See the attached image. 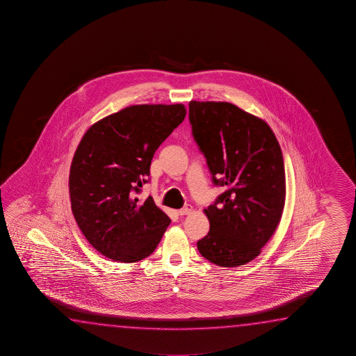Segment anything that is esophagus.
Instances as JSON below:
<instances>
[{"instance_id": "obj_1", "label": "esophagus", "mask_w": 356, "mask_h": 356, "mask_svg": "<svg viewBox=\"0 0 356 356\" xmlns=\"http://www.w3.org/2000/svg\"><path fill=\"white\" fill-rule=\"evenodd\" d=\"M193 211V208L191 207V205H186L184 208H181V209H179L178 211V213H179V216H187V214H191Z\"/></svg>"}]
</instances>
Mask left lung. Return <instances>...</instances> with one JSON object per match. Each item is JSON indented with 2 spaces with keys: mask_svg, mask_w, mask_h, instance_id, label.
<instances>
[{
  "mask_svg": "<svg viewBox=\"0 0 356 356\" xmlns=\"http://www.w3.org/2000/svg\"><path fill=\"white\" fill-rule=\"evenodd\" d=\"M189 121L216 186L204 209L211 230L199 253L224 268L255 259L280 223L285 203L283 153L266 121L228 102H189Z\"/></svg>",
  "mask_w": 356,
  "mask_h": 356,
  "instance_id": "obj_1",
  "label": "left lung"
}]
</instances>
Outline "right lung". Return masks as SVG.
<instances>
[{"label":"right lung","mask_w":356,"mask_h":356,"mask_svg":"<svg viewBox=\"0 0 356 356\" xmlns=\"http://www.w3.org/2000/svg\"><path fill=\"white\" fill-rule=\"evenodd\" d=\"M184 104H136L87 129L70 169L73 216L90 245L109 259L151 255L170 219L152 197L137 198L158 147L181 124Z\"/></svg>","instance_id":"obj_1"}]
</instances>
